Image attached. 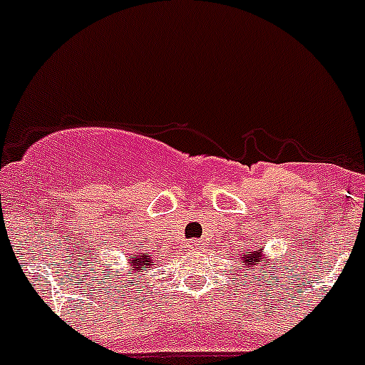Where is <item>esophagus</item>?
<instances>
[{
  "instance_id": "34e87169",
  "label": "esophagus",
  "mask_w": 365,
  "mask_h": 365,
  "mask_svg": "<svg viewBox=\"0 0 365 365\" xmlns=\"http://www.w3.org/2000/svg\"><path fill=\"white\" fill-rule=\"evenodd\" d=\"M188 247L192 248V250H197V248H201V241H190Z\"/></svg>"
}]
</instances>
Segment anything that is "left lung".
<instances>
[{"instance_id": "8db88e82", "label": "left lung", "mask_w": 365, "mask_h": 365, "mask_svg": "<svg viewBox=\"0 0 365 365\" xmlns=\"http://www.w3.org/2000/svg\"><path fill=\"white\" fill-rule=\"evenodd\" d=\"M263 259V248H248V250H245V257H243V261H245V267H252V265H257V263H259V261Z\"/></svg>"}]
</instances>
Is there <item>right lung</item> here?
<instances>
[{"instance_id":"add662e5","label":"right lung","mask_w":365,"mask_h":365,"mask_svg":"<svg viewBox=\"0 0 365 365\" xmlns=\"http://www.w3.org/2000/svg\"><path fill=\"white\" fill-rule=\"evenodd\" d=\"M128 263H130V270L131 272H144V270L151 269V265H153V259H151L150 252H143V250H137L135 254H131V257L128 259ZM109 276V274H108ZM111 279V278H109ZM128 283H133L131 279H128Z\"/></svg>"}]
</instances>
